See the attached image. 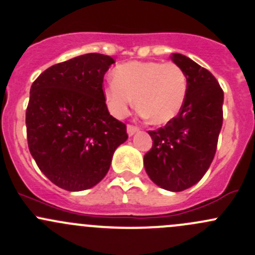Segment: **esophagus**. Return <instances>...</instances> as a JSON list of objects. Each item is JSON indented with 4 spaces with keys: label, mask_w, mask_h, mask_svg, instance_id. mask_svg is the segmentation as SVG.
<instances>
[{
    "label": "esophagus",
    "mask_w": 255,
    "mask_h": 255,
    "mask_svg": "<svg viewBox=\"0 0 255 255\" xmlns=\"http://www.w3.org/2000/svg\"><path fill=\"white\" fill-rule=\"evenodd\" d=\"M138 130H139V128L136 127V126H133V125H128V126H127V133H128V135L135 134V133L138 132Z\"/></svg>",
    "instance_id": "1"
}]
</instances>
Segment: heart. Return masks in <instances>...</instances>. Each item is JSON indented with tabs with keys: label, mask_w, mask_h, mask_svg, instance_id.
<instances>
[{
	"label": "heart",
	"mask_w": 255,
	"mask_h": 255,
	"mask_svg": "<svg viewBox=\"0 0 255 255\" xmlns=\"http://www.w3.org/2000/svg\"><path fill=\"white\" fill-rule=\"evenodd\" d=\"M114 82L104 90L106 105L117 119L128 115L133 99L139 114L154 125H165L181 111L188 82L183 69L173 62L122 63L114 71Z\"/></svg>",
	"instance_id": "heart-1"
}]
</instances>
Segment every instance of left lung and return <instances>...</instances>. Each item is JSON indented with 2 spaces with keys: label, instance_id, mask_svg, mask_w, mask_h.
Masks as SVG:
<instances>
[{
  "label": "left lung",
  "instance_id": "obj_1",
  "mask_svg": "<svg viewBox=\"0 0 255 255\" xmlns=\"http://www.w3.org/2000/svg\"><path fill=\"white\" fill-rule=\"evenodd\" d=\"M172 61L187 76L186 101L165 127L148 132L152 146L144 155V166L155 184L181 192L199 182L213 162L224 120V92L215 77L191 58L173 53Z\"/></svg>",
  "mask_w": 255,
  "mask_h": 255
}]
</instances>
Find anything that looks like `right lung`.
Here are the masks:
<instances>
[{"instance_id": "add662e5", "label": "right lung", "mask_w": 255, "mask_h": 255, "mask_svg": "<svg viewBox=\"0 0 255 255\" xmlns=\"http://www.w3.org/2000/svg\"><path fill=\"white\" fill-rule=\"evenodd\" d=\"M114 58L87 53L53 64L30 88L26 139L42 173L60 188L84 191L106 176L127 127L110 115L104 76Z\"/></svg>"}]
</instances>
